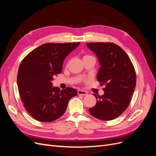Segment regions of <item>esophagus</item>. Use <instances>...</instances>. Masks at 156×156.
<instances>
[{"label":"esophagus","mask_w":156,"mask_h":156,"mask_svg":"<svg viewBox=\"0 0 156 156\" xmlns=\"http://www.w3.org/2000/svg\"><path fill=\"white\" fill-rule=\"evenodd\" d=\"M77 94L78 95H81V96H87L88 94V93L86 91L82 90H79L77 91Z\"/></svg>","instance_id":"1"}]
</instances>
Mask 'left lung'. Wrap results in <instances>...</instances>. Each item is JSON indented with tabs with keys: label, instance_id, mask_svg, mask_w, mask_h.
I'll list each match as a JSON object with an SVG mask.
<instances>
[{
	"label": "left lung",
	"instance_id": "obj_1",
	"mask_svg": "<svg viewBox=\"0 0 156 156\" xmlns=\"http://www.w3.org/2000/svg\"><path fill=\"white\" fill-rule=\"evenodd\" d=\"M97 56L101 67L97 79L105 84L104 94L97 96L96 105L89 108L91 115L101 120L119 117L128 107L136 85V74L129 57L120 46L113 43H87Z\"/></svg>",
	"mask_w": 156,
	"mask_h": 156
}]
</instances>
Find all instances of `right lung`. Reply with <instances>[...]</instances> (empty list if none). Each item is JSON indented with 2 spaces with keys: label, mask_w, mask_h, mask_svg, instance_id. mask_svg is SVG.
Listing matches in <instances>:
<instances>
[{
  "label": "right lung",
  "mask_w": 156,
  "mask_h": 156,
  "mask_svg": "<svg viewBox=\"0 0 156 156\" xmlns=\"http://www.w3.org/2000/svg\"><path fill=\"white\" fill-rule=\"evenodd\" d=\"M79 44H43L22 60L17 73L18 90L25 108L34 119L49 122L59 119L70 99L77 95L73 88L60 90L53 87L52 81L62 72L65 58Z\"/></svg>",
  "instance_id": "right-lung-1"
}]
</instances>
